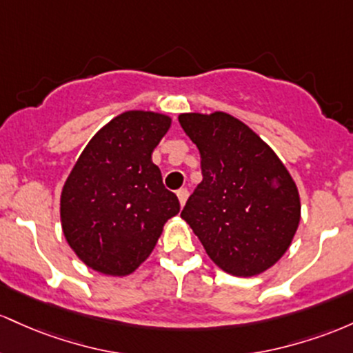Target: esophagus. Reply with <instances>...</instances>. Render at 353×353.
Wrapping results in <instances>:
<instances>
[{
	"mask_svg": "<svg viewBox=\"0 0 353 353\" xmlns=\"http://www.w3.org/2000/svg\"><path fill=\"white\" fill-rule=\"evenodd\" d=\"M176 196H178V200H180V205L181 207H183L185 203H187V198H188V190L187 188H180L176 192Z\"/></svg>",
	"mask_w": 353,
	"mask_h": 353,
	"instance_id": "1",
	"label": "esophagus"
}]
</instances>
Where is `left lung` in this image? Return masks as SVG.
I'll return each instance as SVG.
<instances>
[{"instance_id":"1","label":"left lung","mask_w":353,"mask_h":353,"mask_svg":"<svg viewBox=\"0 0 353 353\" xmlns=\"http://www.w3.org/2000/svg\"><path fill=\"white\" fill-rule=\"evenodd\" d=\"M203 180L181 212L213 263L235 276L260 275L288 250L300 223L294 178L275 152L232 114L181 113Z\"/></svg>"}]
</instances>
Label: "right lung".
<instances>
[{
	"label": "right lung",
	"mask_w": 353,
	"mask_h": 353,
	"mask_svg": "<svg viewBox=\"0 0 353 353\" xmlns=\"http://www.w3.org/2000/svg\"><path fill=\"white\" fill-rule=\"evenodd\" d=\"M172 118L130 110L94 134L66 178L59 200L61 228L83 263L125 276L155 248L163 225L180 212L163 187L152 153Z\"/></svg>",
	"instance_id": "right-lung-1"
}]
</instances>
